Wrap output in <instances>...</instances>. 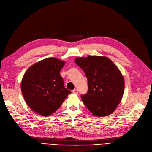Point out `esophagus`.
Instances as JSON below:
<instances>
[{"label": "esophagus", "mask_w": 152, "mask_h": 152, "mask_svg": "<svg viewBox=\"0 0 152 152\" xmlns=\"http://www.w3.org/2000/svg\"><path fill=\"white\" fill-rule=\"evenodd\" d=\"M72 93H74V94H77L78 93V90L77 89H75L72 90Z\"/></svg>", "instance_id": "1"}]
</instances>
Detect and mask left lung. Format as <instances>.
<instances>
[{
  "label": "left lung",
  "mask_w": 152,
  "mask_h": 152,
  "mask_svg": "<svg viewBox=\"0 0 152 152\" xmlns=\"http://www.w3.org/2000/svg\"><path fill=\"white\" fill-rule=\"evenodd\" d=\"M76 64L84 71L88 90L81 100L93 115L111 114L119 104L124 90L123 76L114 62L105 56L77 57Z\"/></svg>",
  "instance_id": "8db88e82"
}]
</instances>
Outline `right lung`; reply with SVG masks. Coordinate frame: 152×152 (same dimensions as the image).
<instances>
[{"instance_id": "obj_1", "label": "right lung", "mask_w": 152, "mask_h": 152, "mask_svg": "<svg viewBox=\"0 0 152 152\" xmlns=\"http://www.w3.org/2000/svg\"><path fill=\"white\" fill-rule=\"evenodd\" d=\"M64 64V61L49 57L34 64L24 73L21 83L23 96L38 114L50 115L71 94L60 75Z\"/></svg>"}]
</instances>
